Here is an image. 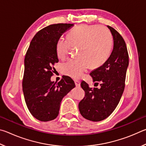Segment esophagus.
Masks as SVG:
<instances>
[{
  "instance_id": "34e87169",
  "label": "esophagus",
  "mask_w": 146,
  "mask_h": 146,
  "mask_svg": "<svg viewBox=\"0 0 146 146\" xmlns=\"http://www.w3.org/2000/svg\"><path fill=\"white\" fill-rule=\"evenodd\" d=\"M74 82H75L76 87H80V81H78V80H74Z\"/></svg>"
}]
</instances>
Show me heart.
Segmentation results:
<instances>
[{"mask_svg": "<svg viewBox=\"0 0 146 146\" xmlns=\"http://www.w3.org/2000/svg\"><path fill=\"white\" fill-rule=\"evenodd\" d=\"M72 46L78 47L79 57L62 64L61 71L64 75L78 79L90 65L98 68L108 60L112 51L113 36L106 27L81 24L70 31L68 39H58L56 44L58 57L65 59Z\"/></svg>", "mask_w": 146, "mask_h": 146, "instance_id": "b5f03b06", "label": "heart"}]
</instances>
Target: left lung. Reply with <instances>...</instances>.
I'll return each mask as SVG.
<instances>
[{
	"mask_svg": "<svg viewBox=\"0 0 146 146\" xmlns=\"http://www.w3.org/2000/svg\"><path fill=\"white\" fill-rule=\"evenodd\" d=\"M108 28L113 37L112 53L102 66L90 73L93 82H100V88H90L84 81L80 84L85 97L78 104L79 111L84 118L93 122L104 120L117 108L124 90L129 65L124 40L114 28L110 26ZM95 84L98 86V82Z\"/></svg>",
	"mask_w": 146,
	"mask_h": 146,
	"instance_id": "left-lung-1",
	"label": "left lung"
}]
</instances>
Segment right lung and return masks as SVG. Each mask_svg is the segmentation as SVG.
Masks as SVG:
<instances>
[{"instance_id":"1","label":"right lung","mask_w":146,"mask_h":146,"mask_svg":"<svg viewBox=\"0 0 146 146\" xmlns=\"http://www.w3.org/2000/svg\"><path fill=\"white\" fill-rule=\"evenodd\" d=\"M73 24H51L38 31L32 39L24 58L23 90L29 112L36 119L48 122L57 117L61 101L73 88L74 81L64 76L58 83L51 82L58 62L56 44Z\"/></svg>"}]
</instances>
